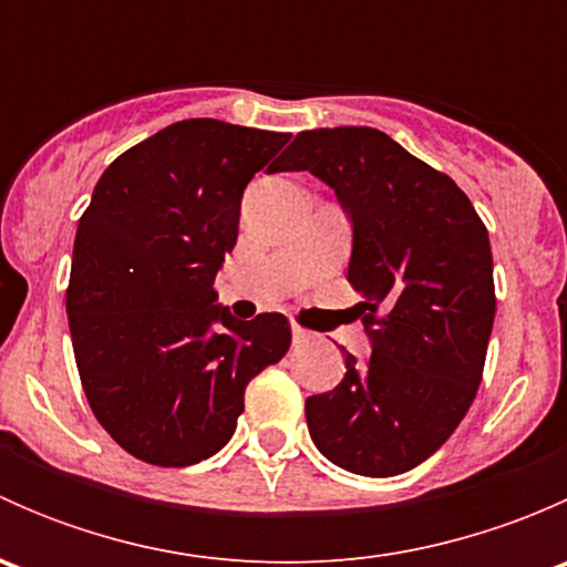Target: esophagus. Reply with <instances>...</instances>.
I'll return each mask as SVG.
<instances>
[{"instance_id":"34e87169","label":"esophagus","mask_w":567,"mask_h":567,"mask_svg":"<svg viewBox=\"0 0 567 567\" xmlns=\"http://www.w3.org/2000/svg\"><path fill=\"white\" fill-rule=\"evenodd\" d=\"M312 337H316V334H312L310 329H305V326H301V323H293V340L296 342H310Z\"/></svg>"}]
</instances>
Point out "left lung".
I'll list each match as a JSON object with an SVG mask.
<instances>
[{"label": "left lung", "mask_w": 567, "mask_h": 567, "mask_svg": "<svg viewBox=\"0 0 567 567\" xmlns=\"http://www.w3.org/2000/svg\"><path fill=\"white\" fill-rule=\"evenodd\" d=\"M271 173H312L353 221L348 282L373 342L346 379L305 403L316 447L364 477L431 458L466 416L494 329L488 230L458 183L384 131H301Z\"/></svg>", "instance_id": "1"}]
</instances>
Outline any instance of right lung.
<instances>
[{
    "label": "right lung",
    "mask_w": 567,
    "mask_h": 567,
    "mask_svg": "<svg viewBox=\"0 0 567 567\" xmlns=\"http://www.w3.org/2000/svg\"><path fill=\"white\" fill-rule=\"evenodd\" d=\"M290 134L197 117L114 158L73 241L65 307L95 420L153 466H192L236 433L244 392L290 348V320H238L214 279L247 183Z\"/></svg>",
    "instance_id": "obj_1"
}]
</instances>
